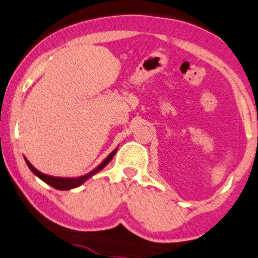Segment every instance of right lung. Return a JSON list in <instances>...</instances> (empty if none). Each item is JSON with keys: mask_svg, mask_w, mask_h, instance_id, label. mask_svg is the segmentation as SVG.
<instances>
[{"mask_svg": "<svg viewBox=\"0 0 258 258\" xmlns=\"http://www.w3.org/2000/svg\"><path fill=\"white\" fill-rule=\"evenodd\" d=\"M117 149L118 148H116V149H113L112 152H111V153L107 155L106 158L104 159L103 161H101V163L98 165L97 167L94 168V170H92L91 172H88L87 174H84V176H80V177H71V178H67V177H53V176H49V174H45V173H41L40 171H38L36 167L33 166V165H32L30 161L27 160L26 158H25V161H26V164H27V166L30 167V170L32 171V172H33L34 174H36V176L38 177V178H40L41 180H43V182H45L46 184H49L50 186H52V187H55V189H57V190H71V189H74V187H78V186H80L81 184H84L86 180L87 179H90L91 177H93L94 174H97L98 172H99V171H101L103 170V168L106 166L107 164L110 163L111 160H112V158H113V155L116 154V152H117Z\"/></svg>", "mask_w": 258, "mask_h": 258, "instance_id": "add662e5", "label": "right lung"}]
</instances>
